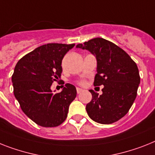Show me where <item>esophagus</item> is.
<instances>
[{
  "label": "esophagus",
  "mask_w": 155,
  "mask_h": 155,
  "mask_svg": "<svg viewBox=\"0 0 155 155\" xmlns=\"http://www.w3.org/2000/svg\"><path fill=\"white\" fill-rule=\"evenodd\" d=\"M83 91H84V89H81V88H77V93H78V94L81 93H82Z\"/></svg>",
  "instance_id": "esophagus-1"
}]
</instances>
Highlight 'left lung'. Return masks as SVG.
<instances>
[{
	"mask_svg": "<svg viewBox=\"0 0 155 155\" xmlns=\"http://www.w3.org/2000/svg\"><path fill=\"white\" fill-rule=\"evenodd\" d=\"M77 48L89 51L97 59L94 85H104L102 94L93 92L86 104L87 113L93 121L109 124L125 116L135 101L140 83L139 69L120 47L102 38H94Z\"/></svg>",
	"mask_w": 155,
	"mask_h": 155,
	"instance_id": "left-lung-1",
	"label": "left lung"
}]
</instances>
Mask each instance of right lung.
<instances>
[{
    "label": "right lung",
    "instance_id": "1",
    "mask_svg": "<svg viewBox=\"0 0 155 155\" xmlns=\"http://www.w3.org/2000/svg\"><path fill=\"white\" fill-rule=\"evenodd\" d=\"M74 45L40 46L20 58L14 69V96L25 115L39 126L52 127L63 123L76 97V88L69 83L58 93H53L51 89L53 81L61 76L62 58Z\"/></svg>",
    "mask_w": 155,
    "mask_h": 155
}]
</instances>
